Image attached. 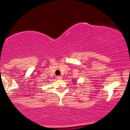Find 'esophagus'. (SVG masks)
I'll return each instance as SVG.
<instances>
[{"mask_svg":"<svg viewBox=\"0 0 130 130\" xmlns=\"http://www.w3.org/2000/svg\"><path fill=\"white\" fill-rule=\"evenodd\" d=\"M57 79H62V76H58L57 77Z\"/></svg>","mask_w":130,"mask_h":130,"instance_id":"34e87169","label":"esophagus"}]
</instances>
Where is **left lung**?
Instances as JSON below:
<instances>
[{"mask_svg":"<svg viewBox=\"0 0 130 130\" xmlns=\"http://www.w3.org/2000/svg\"><path fill=\"white\" fill-rule=\"evenodd\" d=\"M73 83H76V81H74V82H73ZM74 84H75V83H74Z\"/></svg>","mask_w":130,"mask_h":130,"instance_id":"8db88e82","label":"left lung"}]
</instances>
